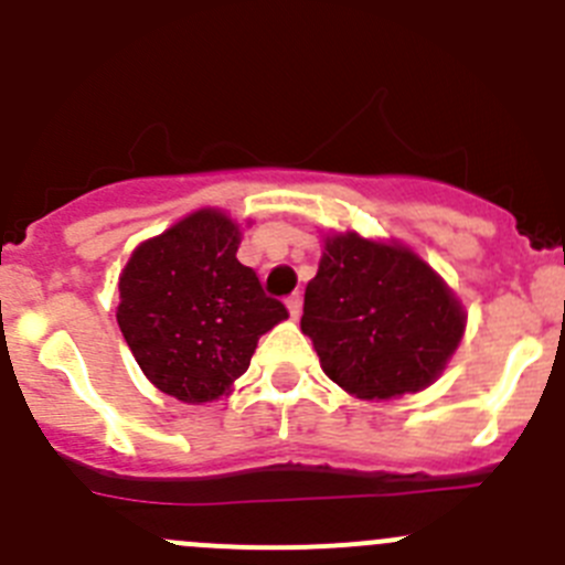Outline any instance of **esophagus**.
<instances>
[{"label": "esophagus", "instance_id": "1", "mask_svg": "<svg viewBox=\"0 0 565 565\" xmlns=\"http://www.w3.org/2000/svg\"><path fill=\"white\" fill-rule=\"evenodd\" d=\"M287 309H289V315H292V318H298L300 309H303V295H300V292L289 295V298H287Z\"/></svg>", "mask_w": 565, "mask_h": 565}]
</instances>
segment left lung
I'll list each match as a JSON object with an SVG mask.
<instances>
[{"mask_svg":"<svg viewBox=\"0 0 565 565\" xmlns=\"http://www.w3.org/2000/svg\"><path fill=\"white\" fill-rule=\"evenodd\" d=\"M462 329L457 298L413 250L360 234L326 239L300 331L342 390L376 402L424 390L455 354Z\"/></svg>","mask_w":565,"mask_h":565,"instance_id":"obj_1","label":"left lung"}]
</instances>
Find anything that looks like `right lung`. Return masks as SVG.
I'll use <instances>...</instances> for the list:
<instances>
[{
    "label": "right lung",
    "mask_w": 565,
    "mask_h": 565,
    "mask_svg": "<svg viewBox=\"0 0 565 565\" xmlns=\"http://www.w3.org/2000/svg\"><path fill=\"white\" fill-rule=\"evenodd\" d=\"M239 228L203 209L134 250L116 320L145 376L178 402H214L250 365L258 337L289 318L236 258Z\"/></svg>",
    "instance_id": "obj_1"
}]
</instances>
